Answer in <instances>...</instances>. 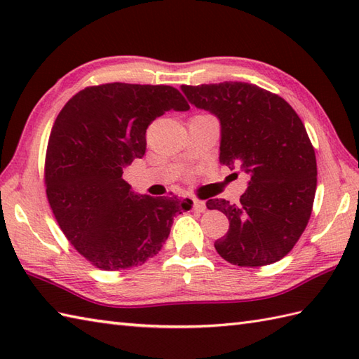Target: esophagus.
<instances>
[{"label":"esophagus","mask_w":359,"mask_h":359,"mask_svg":"<svg viewBox=\"0 0 359 359\" xmlns=\"http://www.w3.org/2000/svg\"><path fill=\"white\" fill-rule=\"evenodd\" d=\"M193 208H194V211H197V212H203L205 210H207V205H205V202H202V201H194Z\"/></svg>","instance_id":"34e87169"}]
</instances>
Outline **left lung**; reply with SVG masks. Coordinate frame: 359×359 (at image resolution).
Returning <instances> with one entry per match:
<instances>
[{
	"mask_svg": "<svg viewBox=\"0 0 359 359\" xmlns=\"http://www.w3.org/2000/svg\"><path fill=\"white\" fill-rule=\"evenodd\" d=\"M180 89L196 108L217 117L220 163L250 177L239 203L207 202L230 220L215 242L217 253L239 266L280 261L306 230L316 191L315 149L301 118L284 98L250 83Z\"/></svg>",
	"mask_w": 359,
	"mask_h": 359,
	"instance_id": "left-lung-1",
	"label": "left lung"
}]
</instances>
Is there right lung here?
Returning a JSON list of instances; mask_svg holds the SVG:
<instances>
[{
	"mask_svg": "<svg viewBox=\"0 0 359 359\" xmlns=\"http://www.w3.org/2000/svg\"><path fill=\"white\" fill-rule=\"evenodd\" d=\"M189 104L171 86L86 88L65 104L46 152V194L79 253L97 269L126 270L157 255L175 215L193 201L134 193L123 170L147 151V129L166 111Z\"/></svg>",
	"mask_w": 359,
	"mask_h": 359,
	"instance_id": "1",
	"label": "right lung"
}]
</instances>
